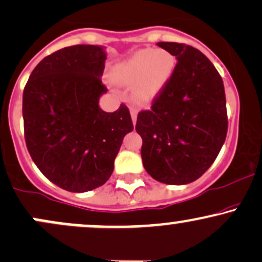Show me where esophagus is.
I'll list each match as a JSON object with an SVG mask.
<instances>
[{"label": "esophagus", "mask_w": 262, "mask_h": 262, "mask_svg": "<svg viewBox=\"0 0 262 262\" xmlns=\"http://www.w3.org/2000/svg\"><path fill=\"white\" fill-rule=\"evenodd\" d=\"M130 116H132V121H133V124L135 125V123H137V117H138V112L132 108L130 110Z\"/></svg>", "instance_id": "esophagus-1"}]
</instances>
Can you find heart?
Masks as SVG:
<instances>
[{
  "instance_id": "1",
  "label": "heart",
  "mask_w": 262,
  "mask_h": 262,
  "mask_svg": "<svg viewBox=\"0 0 262 262\" xmlns=\"http://www.w3.org/2000/svg\"><path fill=\"white\" fill-rule=\"evenodd\" d=\"M175 68L176 58L170 52L143 49L114 65L111 79L119 86H134V100L138 103H149L170 82Z\"/></svg>"
}]
</instances>
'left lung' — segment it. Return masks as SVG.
I'll return each mask as SVG.
<instances>
[{"instance_id": "obj_1", "label": "left lung", "mask_w": 262, "mask_h": 262, "mask_svg": "<svg viewBox=\"0 0 262 262\" xmlns=\"http://www.w3.org/2000/svg\"><path fill=\"white\" fill-rule=\"evenodd\" d=\"M176 56L175 73L137 118L146 172L166 185L196 181L209 169L228 130L224 85L204 54L186 44L160 41Z\"/></svg>"}]
</instances>
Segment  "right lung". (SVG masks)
<instances>
[{
    "label": "right lung",
    "mask_w": 262,
    "mask_h": 262,
    "mask_svg": "<svg viewBox=\"0 0 262 262\" xmlns=\"http://www.w3.org/2000/svg\"><path fill=\"white\" fill-rule=\"evenodd\" d=\"M107 59L102 45H73L35 66L23 91L27 148L49 181L70 192L107 182L123 138L133 130L125 104L104 112L101 77Z\"/></svg>",
    "instance_id": "1"
}]
</instances>
